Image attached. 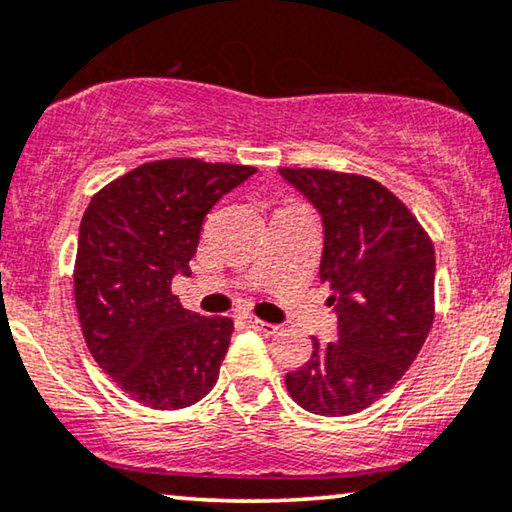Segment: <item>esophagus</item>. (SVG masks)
<instances>
[{"label":"esophagus","instance_id":"esophagus-1","mask_svg":"<svg viewBox=\"0 0 512 512\" xmlns=\"http://www.w3.org/2000/svg\"><path fill=\"white\" fill-rule=\"evenodd\" d=\"M248 325L252 327V330L264 332V335H274V332L278 330V325H274V323H264V320H257V318H248Z\"/></svg>","mask_w":512,"mask_h":512}]
</instances>
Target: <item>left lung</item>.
Returning <instances> with one entry per match:
<instances>
[{"mask_svg": "<svg viewBox=\"0 0 512 512\" xmlns=\"http://www.w3.org/2000/svg\"><path fill=\"white\" fill-rule=\"evenodd\" d=\"M323 220L320 283L337 313V342L285 374L290 398L320 417L370 407L398 384L433 325L435 250L403 201L377 180L278 168Z\"/></svg>", "mask_w": 512, "mask_h": 512, "instance_id": "left-lung-1", "label": "left lung"}]
</instances>
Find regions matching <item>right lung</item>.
<instances>
[{
  "label": "right lung",
  "mask_w": 512,
  "mask_h": 512,
  "mask_svg": "<svg viewBox=\"0 0 512 512\" xmlns=\"http://www.w3.org/2000/svg\"><path fill=\"white\" fill-rule=\"evenodd\" d=\"M257 168L201 159L142 163L88 203L74 262L81 332L105 374L135 403L182 410L215 386L234 320L182 309L210 208Z\"/></svg>",
  "instance_id": "1"
}]
</instances>
